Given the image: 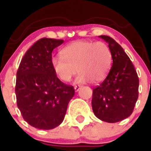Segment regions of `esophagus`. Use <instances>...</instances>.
Instances as JSON below:
<instances>
[{"label": "esophagus", "mask_w": 151, "mask_h": 151, "mask_svg": "<svg viewBox=\"0 0 151 151\" xmlns=\"http://www.w3.org/2000/svg\"><path fill=\"white\" fill-rule=\"evenodd\" d=\"M80 88H81V86H80V85H76V86L74 87V90H75L76 92H78Z\"/></svg>", "instance_id": "obj_1"}]
</instances>
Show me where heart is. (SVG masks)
Instances as JSON below:
<instances>
[{"label":"heart","mask_w":151,"mask_h":151,"mask_svg":"<svg viewBox=\"0 0 151 151\" xmlns=\"http://www.w3.org/2000/svg\"><path fill=\"white\" fill-rule=\"evenodd\" d=\"M60 56L52 58L51 66L63 82L70 81L77 72L80 73L77 83L101 81L111 66V51L102 42H73L61 50Z\"/></svg>","instance_id":"1"}]
</instances>
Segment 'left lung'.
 I'll return each instance as SVG.
<instances>
[{
    "label": "left lung",
    "mask_w": 151,
    "mask_h": 151,
    "mask_svg": "<svg viewBox=\"0 0 151 151\" xmlns=\"http://www.w3.org/2000/svg\"><path fill=\"white\" fill-rule=\"evenodd\" d=\"M99 38L109 44L112 65L103 82L93 89L92 109L99 119L117 122L133 112L139 95V78L130 59L119 44L107 35Z\"/></svg>",
    "instance_id": "left-lung-1"
}]
</instances>
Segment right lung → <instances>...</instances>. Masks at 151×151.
<instances>
[{
    "instance_id": "add662e5",
    "label": "right lung",
    "mask_w": 151,
    "mask_h": 151,
    "mask_svg": "<svg viewBox=\"0 0 151 151\" xmlns=\"http://www.w3.org/2000/svg\"><path fill=\"white\" fill-rule=\"evenodd\" d=\"M63 42L41 39L27 51L18 67L17 105L23 119L35 128L52 129L60 125L74 95L73 87L61 81L51 66L52 50Z\"/></svg>"
}]
</instances>
